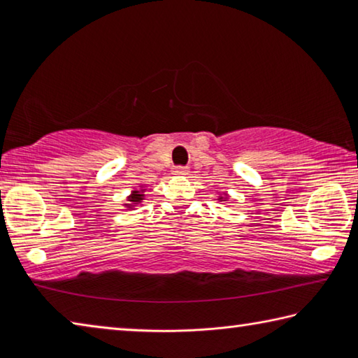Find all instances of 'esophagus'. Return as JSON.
Instances as JSON below:
<instances>
[{
  "instance_id": "34e87169",
  "label": "esophagus",
  "mask_w": 358,
  "mask_h": 358,
  "mask_svg": "<svg viewBox=\"0 0 358 358\" xmlns=\"http://www.w3.org/2000/svg\"><path fill=\"white\" fill-rule=\"evenodd\" d=\"M173 173H175V175H187V173H189V171H187V167L178 166V167L173 169Z\"/></svg>"
}]
</instances>
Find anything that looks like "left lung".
<instances>
[{
  "instance_id": "1",
  "label": "left lung",
  "mask_w": 358,
  "mask_h": 358,
  "mask_svg": "<svg viewBox=\"0 0 358 358\" xmlns=\"http://www.w3.org/2000/svg\"><path fill=\"white\" fill-rule=\"evenodd\" d=\"M226 199H227V194H224V196H220V199H217V201H226Z\"/></svg>"
}]
</instances>
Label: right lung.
<instances>
[{"mask_svg": "<svg viewBox=\"0 0 358 358\" xmlns=\"http://www.w3.org/2000/svg\"><path fill=\"white\" fill-rule=\"evenodd\" d=\"M145 189H137V191H132L131 192V196L128 197V203H124V207L126 208H129V210H132L136 207L137 203H141L142 201H143V197H145Z\"/></svg>", "mask_w": 358, "mask_h": 358, "instance_id": "right-lung-1", "label": "right lung"}]
</instances>
